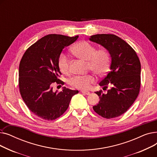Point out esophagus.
Segmentation results:
<instances>
[{
    "mask_svg": "<svg viewBox=\"0 0 157 157\" xmlns=\"http://www.w3.org/2000/svg\"><path fill=\"white\" fill-rule=\"evenodd\" d=\"M81 93H83V94H85V95H88L90 94V92H88V91H83V90H82Z\"/></svg>",
    "mask_w": 157,
    "mask_h": 157,
    "instance_id": "obj_1",
    "label": "esophagus"
}]
</instances>
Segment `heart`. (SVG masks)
I'll return each instance as SVG.
<instances>
[{"label":"heart","instance_id":"obj_1","mask_svg":"<svg viewBox=\"0 0 157 157\" xmlns=\"http://www.w3.org/2000/svg\"><path fill=\"white\" fill-rule=\"evenodd\" d=\"M72 52L81 59L88 61V68L98 75H104L108 71L110 64V55L105 48L96 49L92 44L82 40L72 48ZM58 66L64 74L70 72L69 59L67 55L61 53L58 59ZM95 81L92 75L76 76L69 80V83L78 89L86 90Z\"/></svg>","mask_w":157,"mask_h":157}]
</instances>
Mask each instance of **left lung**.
Returning <instances> with one entry per match:
<instances>
[{
  "label": "left lung",
  "instance_id": "left-lung-1",
  "mask_svg": "<svg viewBox=\"0 0 157 157\" xmlns=\"http://www.w3.org/2000/svg\"><path fill=\"white\" fill-rule=\"evenodd\" d=\"M90 41L103 46L111 56L110 71L99 83L100 86H111L106 94L95 92L100 98L93 109L103 118L110 119L125 113L136 101L141 85V63L128 43L113 34H96Z\"/></svg>",
  "mask_w": 157,
  "mask_h": 157
}]
</instances>
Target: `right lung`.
I'll use <instances>...</instances> for the list:
<instances>
[{
	"instance_id": "obj_1",
	"label": "right lung",
	"mask_w": 157,
	"mask_h": 157,
	"mask_svg": "<svg viewBox=\"0 0 157 157\" xmlns=\"http://www.w3.org/2000/svg\"><path fill=\"white\" fill-rule=\"evenodd\" d=\"M78 37L47 35L30 46L22 56L19 66L20 94L30 111L41 119L60 117L67 109L72 97L79 92L65 86L60 92L53 90L55 82L63 85L59 79V56Z\"/></svg>"
}]
</instances>
